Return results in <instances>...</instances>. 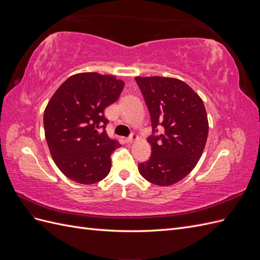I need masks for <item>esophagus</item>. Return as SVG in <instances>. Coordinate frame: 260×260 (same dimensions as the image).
Instances as JSON below:
<instances>
[{
	"label": "esophagus",
	"mask_w": 260,
	"mask_h": 260,
	"mask_svg": "<svg viewBox=\"0 0 260 260\" xmlns=\"http://www.w3.org/2000/svg\"><path fill=\"white\" fill-rule=\"evenodd\" d=\"M138 139H139L138 136L135 135V133H132V135L129 138L125 139V142H127V143H133V142H136Z\"/></svg>",
	"instance_id": "esophagus-1"
}]
</instances>
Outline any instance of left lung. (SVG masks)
Segmentation results:
<instances>
[{
    "label": "left lung",
    "mask_w": 260,
    "mask_h": 260,
    "mask_svg": "<svg viewBox=\"0 0 260 260\" xmlns=\"http://www.w3.org/2000/svg\"><path fill=\"white\" fill-rule=\"evenodd\" d=\"M152 121L147 138L152 155L139 164L148 182L172 185L185 178L200 160L208 136V119L202 99L185 82L168 77H136ZM163 132L156 135L157 126Z\"/></svg>",
    "instance_id": "1"
}]
</instances>
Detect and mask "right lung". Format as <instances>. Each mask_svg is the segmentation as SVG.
Here are the masks:
<instances>
[{"label": "right lung", "mask_w": 260, "mask_h": 260, "mask_svg": "<svg viewBox=\"0 0 260 260\" xmlns=\"http://www.w3.org/2000/svg\"><path fill=\"white\" fill-rule=\"evenodd\" d=\"M123 85L114 76L77 74L46 105L43 123L52 158L77 183H96L111 171V155L120 144L107 136L104 109L118 100Z\"/></svg>", "instance_id": "1"}]
</instances>
